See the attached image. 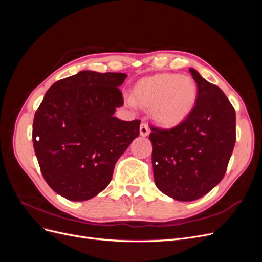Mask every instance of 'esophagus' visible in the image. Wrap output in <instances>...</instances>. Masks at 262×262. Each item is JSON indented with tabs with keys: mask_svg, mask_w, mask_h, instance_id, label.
<instances>
[{
	"mask_svg": "<svg viewBox=\"0 0 262 262\" xmlns=\"http://www.w3.org/2000/svg\"><path fill=\"white\" fill-rule=\"evenodd\" d=\"M140 134L142 137H147L149 134V128L145 122H142L140 125Z\"/></svg>",
	"mask_w": 262,
	"mask_h": 262,
	"instance_id": "34e87169",
	"label": "esophagus"
}]
</instances>
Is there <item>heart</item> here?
Returning <instances> with one entry per match:
<instances>
[{
	"label": "heart",
	"mask_w": 262,
	"mask_h": 262,
	"mask_svg": "<svg viewBox=\"0 0 262 262\" xmlns=\"http://www.w3.org/2000/svg\"><path fill=\"white\" fill-rule=\"evenodd\" d=\"M198 87L191 76L157 74L141 80L134 89V98L125 97L130 106L150 108L154 120L165 126L182 122L196 102Z\"/></svg>",
	"instance_id": "1"
}]
</instances>
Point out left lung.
I'll return each instance as SVG.
<instances>
[{
  "label": "left lung",
  "instance_id": "left-lung-1",
  "mask_svg": "<svg viewBox=\"0 0 262 262\" xmlns=\"http://www.w3.org/2000/svg\"><path fill=\"white\" fill-rule=\"evenodd\" d=\"M198 86L196 102L171 129L150 125L154 181L163 193L193 201L223 179L236 141V114L226 95L189 69Z\"/></svg>",
  "mask_w": 262,
  "mask_h": 262
}]
</instances>
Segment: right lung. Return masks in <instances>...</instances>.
<instances>
[{"label": "right lung", "instance_id": "right-lung-1", "mask_svg": "<svg viewBox=\"0 0 262 262\" xmlns=\"http://www.w3.org/2000/svg\"><path fill=\"white\" fill-rule=\"evenodd\" d=\"M124 73L81 71L55 82L33 123V143L47 184L71 201L101 192L116 162L139 137L140 120L114 116L123 106Z\"/></svg>", "mask_w": 262, "mask_h": 262}]
</instances>
